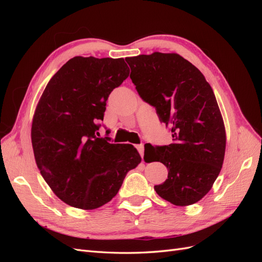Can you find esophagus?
Segmentation results:
<instances>
[{"instance_id":"obj_1","label":"esophagus","mask_w":262,"mask_h":262,"mask_svg":"<svg viewBox=\"0 0 262 262\" xmlns=\"http://www.w3.org/2000/svg\"><path fill=\"white\" fill-rule=\"evenodd\" d=\"M136 147L138 148L139 153L141 154V157L143 158V156H144V145H143V144H139V145H137Z\"/></svg>"}]
</instances>
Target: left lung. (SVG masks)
<instances>
[{
	"label": "left lung",
	"instance_id": "8db88e82",
	"mask_svg": "<svg viewBox=\"0 0 262 262\" xmlns=\"http://www.w3.org/2000/svg\"><path fill=\"white\" fill-rule=\"evenodd\" d=\"M125 61L140 97L155 107L171 131V144L144 146L145 162H161L168 169L155 191L175 205L193 204L210 191L224 161L225 128L212 87L177 53L154 52Z\"/></svg>",
	"mask_w": 262,
	"mask_h": 262
}]
</instances>
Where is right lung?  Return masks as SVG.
<instances>
[{
  "mask_svg": "<svg viewBox=\"0 0 262 262\" xmlns=\"http://www.w3.org/2000/svg\"><path fill=\"white\" fill-rule=\"evenodd\" d=\"M129 73L122 58L74 57L52 76L38 102L31 126L35 160L55 195L71 207L106 204L141 162L133 145L98 138L109 95Z\"/></svg>",
  "mask_w": 262,
  "mask_h": 262,
  "instance_id": "add662e5",
  "label": "right lung"
}]
</instances>
